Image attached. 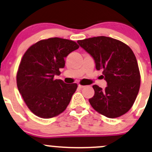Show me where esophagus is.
Here are the masks:
<instances>
[{"instance_id": "34e87169", "label": "esophagus", "mask_w": 152, "mask_h": 152, "mask_svg": "<svg viewBox=\"0 0 152 152\" xmlns=\"http://www.w3.org/2000/svg\"><path fill=\"white\" fill-rule=\"evenodd\" d=\"M78 88H80V89H82V88H85V86H84V85H78Z\"/></svg>"}]
</instances>
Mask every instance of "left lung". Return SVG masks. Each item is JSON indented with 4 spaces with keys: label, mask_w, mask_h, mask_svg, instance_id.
<instances>
[{
    "label": "left lung",
    "mask_w": 152,
    "mask_h": 152,
    "mask_svg": "<svg viewBox=\"0 0 152 152\" xmlns=\"http://www.w3.org/2000/svg\"><path fill=\"white\" fill-rule=\"evenodd\" d=\"M95 62L97 70L103 71L108 86L103 90L93 86L95 95L90 105L99 113L114 118L127 113L135 101L140 88L137 60L129 46L117 39L97 37L77 41Z\"/></svg>",
    "instance_id": "8db88e82"
}]
</instances>
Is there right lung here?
Here are the masks:
<instances>
[{"label": "right lung", "instance_id": "obj_1", "mask_svg": "<svg viewBox=\"0 0 152 152\" xmlns=\"http://www.w3.org/2000/svg\"><path fill=\"white\" fill-rule=\"evenodd\" d=\"M78 48L73 41L54 37L37 42L23 54L17 72V87L36 115L51 118L62 113L69 105L77 85L66 84L54 77L60 75L65 57Z\"/></svg>", "mask_w": 152, "mask_h": 152}]
</instances>
